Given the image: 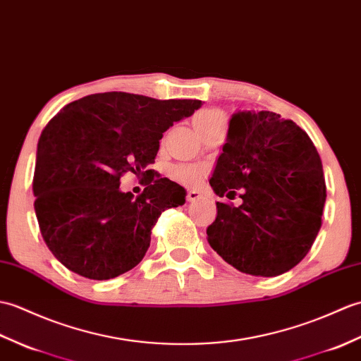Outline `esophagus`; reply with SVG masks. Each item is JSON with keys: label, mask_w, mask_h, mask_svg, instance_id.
<instances>
[{"label": "esophagus", "mask_w": 361, "mask_h": 361, "mask_svg": "<svg viewBox=\"0 0 361 361\" xmlns=\"http://www.w3.org/2000/svg\"><path fill=\"white\" fill-rule=\"evenodd\" d=\"M187 199H188V202L199 201V199H201V191H197V190H188Z\"/></svg>", "instance_id": "34e87169"}]
</instances>
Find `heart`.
<instances>
[{
  "label": "heart",
  "instance_id": "b5f03b06",
  "mask_svg": "<svg viewBox=\"0 0 361 361\" xmlns=\"http://www.w3.org/2000/svg\"><path fill=\"white\" fill-rule=\"evenodd\" d=\"M221 122H224V116L219 111L214 109H204L195 116V126L199 134L205 133ZM171 176L176 180L185 183V185H195V183L201 182L204 178V170L193 165H179L173 168Z\"/></svg>",
  "mask_w": 361,
  "mask_h": 361
}]
</instances>
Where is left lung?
I'll list each match as a JSON object with an SVG mask.
<instances>
[{
  "instance_id": "left-lung-1",
  "label": "left lung",
  "mask_w": 361,
  "mask_h": 361,
  "mask_svg": "<svg viewBox=\"0 0 361 361\" xmlns=\"http://www.w3.org/2000/svg\"><path fill=\"white\" fill-rule=\"evenodd\" d=\"M210 185L219 197L207 241L236 270L278 276L310 250L322 227L326 183L322 159L307 133L271 111H238Z\"/></svg>"
}]
</instances>
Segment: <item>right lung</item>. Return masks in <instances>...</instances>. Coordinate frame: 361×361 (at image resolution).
<instances>
[{
	"instance_id": "add662e5",
	"label": "right lung",
	"mask_w": 361,
	"mask_h": 361,
	"mask_svg": "<svg viewBox=\"0 0 361 361\" xmlns=\"http://www.w3.org/2000/svg\"><path fill=\"white\" fill-rule=\"evenodd\" d=\"M201 100H157L128 92L91 94L46 125L37 147L35 214L46 245L74 274L111 279L143 259L151 230L187 191L148 170L159 140ZM146 178L144 193L119 190V178Z\"/></svg>"
}]
</instances>
